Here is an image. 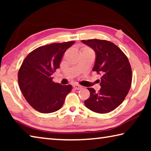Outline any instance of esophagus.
Here are the masks:
<instances>
[{"instance_id": "obj_1", "label": "esophagus", "mask_w": 151, "mask_h": 151, "mask_svg": "<svg viewBox=\"0 0 151 151\" xmlns=\"http://www.w3.org/2000/svg\"><path fill=\"white\" fill-rule=\"evenodd\" d=\"M73 88L75 89V90H79V89L81 88V86L78 85H73Z\"/></svg>"}]
</instances>
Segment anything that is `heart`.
Segmentation results:
<instances>
[{
	"label": "heart",
	"instance_id": "b5f03b06",
	"mask_svg": "<svg viewBox=\"0 0 151 151\" xmlns=\"http://www.w3.org/2000/svg\"><path fill=\"white\" fill-rule=\"evenodd\" d=\"M84 49H88V48H84Z\"/></svg>",
	"mask_w": 151,
	"mask_h": 151
}]
</instances>
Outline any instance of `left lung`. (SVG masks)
<instances>
[{
  "instance_id": "1",
  "label": "left lung",
  "mask_w": 151,
  "mask_h": 151,
  "mask_svg": "<svg viewBox=\"0 0 151 151\" xmlns=\"http://www.w3.org/2000/svg\"><path fill=\"white\" fill-rule=\"evenodd\" d=\"M96 54L93 71L101 75L99 93L88 88L90 97L86 107L97 113H107L117 108L127 96L132 83V70L127 56L114 43L108 40H81Z\"/></svg>"
}]
</instances>
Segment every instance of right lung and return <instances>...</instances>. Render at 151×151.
I'll use <instances>...</instances> for the list:
<instances>
[{
	"label": "right lung",
	"instance_id": "1",
	"mask_svg": "<svg viewBox=\"0 0 151 151\" xmlns=\"http://www.w3.org/2000/svg\"><path fill=\"white\" fill-rule=\"evenodd\" d=\"M75 41L42 46L25 58L18 74V82L25 99L33 109L50 113L63 106L72 85L52 81V75L60 67L64 53Z\"/></svg>",
	"mask_w": 151,
	"mask_h": 151
}]
</instances>
